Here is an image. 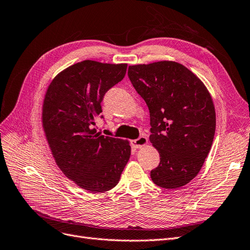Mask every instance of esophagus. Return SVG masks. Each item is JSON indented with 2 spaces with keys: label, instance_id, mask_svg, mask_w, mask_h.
I'll return each mask as SVG.
<instances>
[{
  "label": "esophagus",
  "instance_id": "1",
  "mask_svg": "<svg viewBox=\"0 0 250 250\" xmlns=\"http://www.w3.org/2000/svg\"><path fill=\"white\" fill-rule=\"evenodd\" d=\"M147 143H148L147 138L144 137V135H141V137H140L139 139L133 140V141L131 142V145H132L134 148H141V147H143V146L147 145Z\"/></svg>",
  "mask_w": 250,
  "mask_h": 250
}]
</instances>
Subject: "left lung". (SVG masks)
<instances>
[{
    "label": "left lung",
    "mask_w": 250,
    "mask_h": 250,
    "mask_svg": "<svg viewBox=\"0 0 250 250\" xmlns=\"http://www.w3.org/2000/svg\"><path fill=\"white\" fill-rule=\"evenodd\" d=\"M128 77L149 108V140L161 157L151 179L164 188L188 184L215 135L216 112L208 88L185 65L167 60L129 65Z\"/></svg>",
    "instance_id": "left-lung-1"
}]
</instances>
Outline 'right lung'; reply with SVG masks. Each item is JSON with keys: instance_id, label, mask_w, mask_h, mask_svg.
<instances>
[{"instance_id": "right-lung-1", "label": "right lung", "mask_w": 250, "mask_h": 250, "mask_svg": "<svg viewBox=\"0 0 250 250\" xmlns=\"http://www.w3.org/2000/svg\"><path fill=\"white\" fill-rule=\"evenodd\" d=\"M126 70V63L83 60L60 72L44 96L42 127L53 157L67 178L88 192L115 188L129 161V142L93 128L104 95Z\"/></svg>"}]
</instances>
